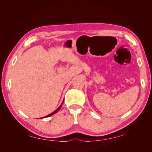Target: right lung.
<instances>
[{
	"label": "right lung",
	"mask_w": 152,
	"mask_h": 152,
	"mask_svg": "<svg viewBox=\"0 0 152 152\" xmlns=\"http://www.w3.org/2000/svg\"><path fill=\"white\" fill-rule=\"evenodd\" d=\"M63 103H62V104H63ZM62 104L59 106V107L55 110V111H54L53 113H51L50 114H49V115H47V116H45V117H42V118H46V117H50V116H51V115H54V114H55L56 113H57L59 110V109L61 108V106H62Z\"/></svg>",
	"instance_id": "add662e5"
}]
</instances>
